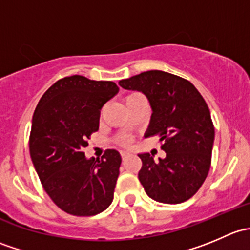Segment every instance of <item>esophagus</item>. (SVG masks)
<instances>
[{
	"instance_id": "1",
	"label": "esophagus",
	"mask_w": 250,
	"mask_h": 250,
	"mask_svg": "<svg viewBox=\"0 0 250 250\" xmlns=\"http://www.w3.org/2000/svg\"><path fill=\"white\" fill-rule=\"evenodd\" d=\"M128 155H129V152H128V151H121V157H122L123 160H125Z\"/></svg>"
}]
</instances>
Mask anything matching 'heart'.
<instances>
[{"label":"heart","instance_id":"1","mask_svg":"<svg viewBox=\"0 0 250 250\" xmlns=\"http://www.w3.org/2000/svg\"><path fill=\"white\" fill-rule=\"evenodd\" d=\"M139 95H140V94H138V93H133V94L127 95V97L125 98V104H127L128 102H130V100H133V99H134V98L139 97Z\"/></svg>","mask_w":250,"mask_h":250}]
</instances>
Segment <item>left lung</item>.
<instances>
[{
  "label": "left lung",
  "mask_w": 250,
  "mask_h": 250,
  "mask_svg": "<svg viewBox=\"0 0 250 250\" xmlns=\"http://www.w3.org/2000/svg\"><path fill=\"white\" fill-rule=\"evenodd\" d=\"M118 84L144 93L152 109L145 138L160 135L165 158L139 153V180L148 197L178 204L192 197L210 169L214 125L208 105L190 81L151 70Z\"/></svg>",
  "instance_id": "8db88e82"
}]
</instances>
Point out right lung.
Here are the masks:
<instances>
[{
	"instance_id": "obj_1",
	"label": "right lung",
	"mask_w": 250,
	"mask_h": 250,
	"mask_svg": "<svg viewBox=\"0 0 250 250\" xmlns=\"http://www.w3.org/2000/svg\"><path fill=\"white\" fill-rule=\"evenodd\" d=\"M117 92L115 82L74 75L48 88L35 110L30 156L44 191L67 214L97 215L112 202L121 155L106 150L95 160L83 148L99 129L102 107Z\"/></svg>"
}]
</instances>
